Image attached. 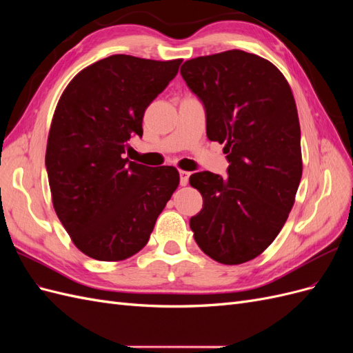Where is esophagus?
I'll return each mask as SVG.
<instances>
[{"instance_id": "obj_1", "label": "esophagus", "mask_w": 353, "mask_h": 353, "mask_svg": "<svg viewBox=\"0 0 353 353\" xmlns=\"http://www.w3.org/2000/svg\"><path fill=\"white\" fill-rule=\"evenodd\" d=\"M188 178H190V172L187 170H179V184L181 185H187L188 184Z\"/></svg>"}]
</instances>
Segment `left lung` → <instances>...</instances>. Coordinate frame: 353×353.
I'll use <instances>...</instances> for the list:
<instances>
[{
	"label": "left lung",
	"mask_w": 353,
	"mask_h": 353,
	"mask_svg": "<svg viewBox=\"0 0 353 353\" xmlns=\"http://www.w3.org/2000/svg\"><path fill=\"white\" fill-rule=\"evenodd\" d=\"M181 74L205 104L206 134L225 144L228 176L197 172L199 248L223 265L254 259L279 236L302 178L301 125L290 85L271 61L241 50L187 60Z\"/></svg>",
	"instance_id": "left-lung-1"
}]
</instances>
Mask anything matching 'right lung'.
Here are the masks:
<instances>
[{"mask_svg": "<svg viewBox=\"0 0 353 353\" xmlns=\"http://www.w3.org/2000/svg\"><path fill=\"white\" fill-rule=\"evenodd\" d=\"M181 61L105 57L81 70L57 103L46 152L52 206L92 259L117 262L140 252L179 184L174 166H144L123 154Z\"/></svg>", "mask_w": 353, "mask_h": 353, "instance_id": "add662e5", "label": "right lung"}]
</instances>
